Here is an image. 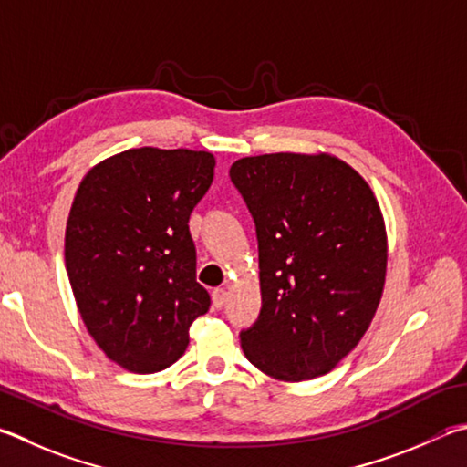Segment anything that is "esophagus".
I'll list each match as a JSON object with an SVG mask.
<instances>
[{"label":"esophagus","instance_id":"obj_1","mask_svg":"<svg viewBox=\"0 0 467 467\" xmlns=\"http://www.w3.org/2000/svg\"><path fill=\"white\" fill-rule=\"evenodd\" d=\"M228 300V292L223 290V287H218V290L212 292V306L214 308H223Z\"/></svg>","mask_w":467,"mask_h":467}]
</instances>
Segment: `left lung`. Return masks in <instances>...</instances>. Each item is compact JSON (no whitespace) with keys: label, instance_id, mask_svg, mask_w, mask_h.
Listing matches in <instances>:
<instances>
[{"label":"left lung","instance_id":"8db88e82","mask_svg":"<svg viewBox=\"0 0 467 467\" xmlns=\"http://www.w3.org/2000/svg\"><path fill=\"white\" fill-rule=\"evenodd\" d=\"M231 182L255 223L261 312L241 345L275 379L328 374L361 341L386 279L374 192L330 155L244 157Z\"/></svg>","mask_w":467,"mask_h":467}]
</instances>
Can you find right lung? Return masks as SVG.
I'll return each instance as SVG.
<instances>
[{"label": "right lung", "mask_w": 467, "mask_h": 467, "mask_svg": "<svg viewBox=\"0 0 467 467\" xmlns=\"http://www.w3.org/2000/svg\"><path fill=\"white\" fill-rule=\"evenodd\" d=\"M214 165L204 150L130 149L93 167L75 193L65 233L75 302L99 349L134 374L180 359L210 308L188 223Z\"/></svg>", "instance_id": "obj_1"}]
</instances>
